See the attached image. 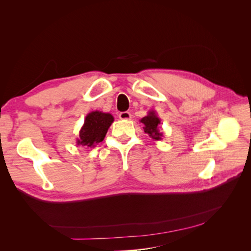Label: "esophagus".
I'll return each mask as SVG.
<instances>
[{
  "mask_svg": "<svg viewBox=\"0 0 251 251\" xmlns=\"http://www.w3.org/2000/svg\"><path fill=\"white\" fill-rule=\"evenodd\" d=\"M131 113L130 112H121L119 114V118L123 120H130L131 119Z\"/></svg>",
  "mask_w": 251,
  "mask_h": 251,
  "instance_id": "esophagus-1",
  "label": "esophagus"
}]
</instances>
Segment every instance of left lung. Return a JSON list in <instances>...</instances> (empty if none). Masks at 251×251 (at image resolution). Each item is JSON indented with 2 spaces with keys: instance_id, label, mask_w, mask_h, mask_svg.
<instances>
[{
  "instance_id": "8db88e82",
  "label": "left lung",
  "mask_w": 251,
  "mask_h": 251,
  "mask_svg": "<svg viewBox=\"0 0 251 251\" xmlns=\"http://www.w3.org/2000/svg\"><path fill=\"white\" fill-rule=\"evenodd\" d=\"M161 119L158 117L157 113L154 110L149 111L148 115L140 119V123L143 124L144 132L149 134L150 137L153 140H161L163 133L159 130Z\"/></svg>"
}]
</instances>
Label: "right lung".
I'll list each match as a JSON object with an SVG mask.
<instances>
[{"label": "right lung", "instance_id": "obj_1", "mask_svg": "<svg viewBox=\"0 0 251 251\" xmlns=\"http://www.w3.org/2000/svg\"><path fill=\"white\" fill-rule=\"evenodd\" d=\"M113 121L114 117L110 113H103L100 111L90 112L80 128L76 144L85 147L86 149L94 148L96 144L104 139L105 134Z\"/></svg>", "mask_w": 251, "mask_h": 251}]
</instances>
